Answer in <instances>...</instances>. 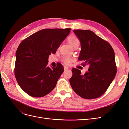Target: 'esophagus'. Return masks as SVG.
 Segmentation results:
<instances>
[{
	"instance_id": "1",
	"label": "esophagus",
	"mask_w": 129,
	"mask_h": 129,
	"mask_svg": "<svg viewBox=\"0 0 129 129\" xmlns=\"http://www.w3.org/2000/svg\"><path fill=\"white\" fill-rule=\"evenodd\" d=\"M68 68H69V67H68V66H64V71H66V70H67Z\"/></svg>"
}]
</instances>
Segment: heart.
I'll use <instances>...</instances> for the list:
<instances>
[{"instance_id":"1","label":"heart","mask_w":129,"mask_h":129,"mask_svg":"<svg viewBox=\"0 0 129 129\" xmlns=\"http://www.w3.org/2000/svg\"><path fill=\"white\" fill-rule=\"evenodd\" d=\"M68 41L70 45L72 46V48H74V47H75L76 46H79L80 43V40L79 39H78V38L74 34H72L68 37ZM72 60V58L69 56H64L62 58V61L66 64H69L71 63Z\"/></svg>"}]
</instances>
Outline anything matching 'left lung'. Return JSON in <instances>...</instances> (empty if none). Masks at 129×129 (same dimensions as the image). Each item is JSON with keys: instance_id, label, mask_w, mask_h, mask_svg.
I'll list each match as a JSON object with an SVG mask.
<instances>
[{"instance_id": "8db88e82", "label": "left lung", "mask_w": 129, "mask_h": 129, "mask_svg": "<svg viewBox=\"0 0 129 129\" xmlns=\"http://www.w3.org/2000/svg\"><path fill=\"white\" fill-rule=\"evenodd\" d=\"M81 44L79 60L89 64L84 75L73 68L70 84L78 95L85 99H93L106 91L117 72L114 49L111 45L89 30L74 29Z\"/></svg>"}]
</instances>
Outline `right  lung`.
Returning a JSON list of instances; mask_svg holds the SVG:
<instances>
[{
    "label": "right lung",
    "mask_w": 129,
    "mask_h": 129,
    "mask_svg": "<svg viewBox=\"0 0 129 129\" xmlns=\"http://www.w3.org/2000/svg\"><path fill=\"white\" fill-rule=\"evenodd\" d=\"M71 28L44 29L23 40L15 54L14 73L19 86L34 97L47 95L55 87L64 71L61 64L47 66L50 54H55Z\"/></svg>",
    "instance_id": "1"
}]
</instances>
